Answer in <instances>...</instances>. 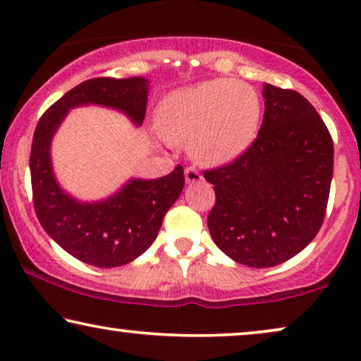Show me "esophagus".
I'll list each match as a JSON object with an SVG mask.
<instances>
[{
	"mask_svg": "<svg viewBox=\"0 0 361 361\" xmlns=\"http://www.w3.org/2000/svg\"><path fill=\"white\" fill-rule=\"evenodd\" d=\"M202 179H204V177H202V174L195 169V167H192V166L187 167V169H185V182H187V184H195V182H200Z\"/></svg>",
	"mask_w": 361,
	"mask_h": 361,
	"instance_id": "obj_1",
	"label": "esophagus"
}]
</instances>
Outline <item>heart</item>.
Segmentation results:
<instances>
[{"instance_id":"b5f03b06","label":"heart","mask_w":361,"mask_h":361,"mask_svg":"<svg viewBox=\"0 0 361 361\" xmlns=\"http://www.w3.org/2000/svg\"><path fill=\"white\" fill-rule=\"evenodd\" d=\"M263 106L253 87L214 78L167 93L156 128L167 142H189L202 164H224L248 149L259 130Z\"/></svg>"}]
</instances>
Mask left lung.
Segmentation results:
<instances>
[{"label": "left lung", "mask_w": 361, "mask_h": 361, "mask_svg": "<svg viewBox=\"0 0 361 361\" xmlns=\"http://www.w3.org/2000/svg\"><path fill=\"white\" fill-rule=\"evenodd\" d=\"M256 140L235 161L204 171L214 184L209 230L236 263L271 268L300 253L322 226L334 174V141L315 108L264 83Z\"/></svg>", "instance_id": "8db88e82"}]
</instances>
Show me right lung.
Wrapping results in <instances>:
<instances>
[{"mask_svg": "<svg viewBox=\"0 0 361 361\" xmlns=\"http://www.w3.org/2000/svg\"><path fill=\"white\" fill-rule=\"evenodd\" d=\"M147 83L142 77L82 82L47 108L34 131L29 169L37 219L68 255L97 268L128 264L149 248L167 210L184 189V167L177 166L159 179H133L105 202L82 204L66 194L54 177L51 140L71 108L88 103L116 108L141 125Z\"/></svg>", "mask_w": 361, "mask_h": 361, "instance_id": "1", "label": "right lung"}]
</instances>
